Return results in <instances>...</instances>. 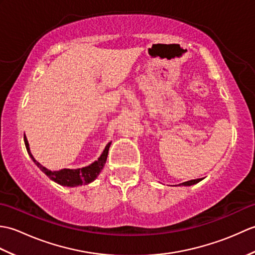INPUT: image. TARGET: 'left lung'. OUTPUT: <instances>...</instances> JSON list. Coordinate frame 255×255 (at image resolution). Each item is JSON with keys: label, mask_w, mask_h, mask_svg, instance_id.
Wrapping results in <instances>:
<instances>
[{"label": "left lung", "mask_w": 255, "mask_h": 255, "mask_svg": "<svg viewBox=\"0 0 255 255\" xmlns=\"http://www.w3.org/2000/svg\"><path fill=\"white\" fill-rule=\"evenodd\" d=\"M202 181V178H197V180H191V181H187V182H184V183H181L180 185H184V186H191V185H194V184H196L198 182Z\"/></svg>", "instance_id": "8db88e82"}]
</instances>
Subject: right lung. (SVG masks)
<instances>
[{
    "label": "right lung",
    "instance_id": "add662e5",
    "mask_svg": "<svg viewBox=\"0 0 255 255\" xmlns=\"http://www.w3.org/2000/svg\"><path fill=\"white\" fill-rule=\"evenodd\" d=\"M24 141L25 145L27 149V152H28L29 156L31 160L35 162L36 165L39 167V169L45 173V174L52 180L53 182H56L58 184H60L62 186H69V187H75L79 185H85V184H89L91 182H93L97 175L100 174L101 171L104 167L106 163V159H107V154H108V149H110L111 142L108 143L101 156L96 161H94L93 163L85 166V167H81V169H62L59 171H50L46 169L45 166H42L39 162H37L35 160L34 156L30 153V149H29V144L28 141H27V138L24 134Z\"/></svg>",
    "mask_w": 255,
    "mask_h": 255
}]
</instances>
